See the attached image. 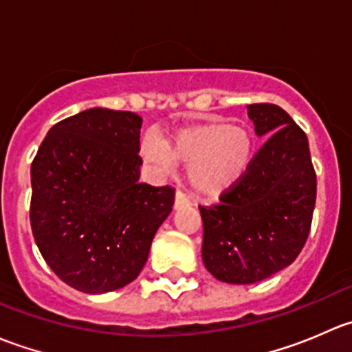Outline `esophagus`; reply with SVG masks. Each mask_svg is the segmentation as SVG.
<instances>
[{
	"label": "esophagus",
	"mask_w": 352,
	"mask_h": 352,
	"mask_svg": "<svg viewBox=\"0 0 352 352\" xmlns=\"http://www.w3.org/2000/svg\"><path fill=\"white\" fill-rule=\"evenodd\" d=\"M186 204H189V197H187L184 192H180V190H177L175 201H173V208L179 209V208H182V206H186Z\"/></svg>",
	"instance_id": "esophagus-1"
}]
</instances>
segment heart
I'll return each instance as SVG.
<instances>
[{"instance_id": "obj_1", "label": "heart", "mask_w": 352, "mask_h": 352, "mask_svg": "<svg viewBox=\"0 0 352 352\" xmlns=\"http://www.w3.org/2000/svg\"><path fill=\"white\" fill-rule=\"evenodd\" d=\"M254 138L242 126L209 122L180 129L166 141L146 136L141 156L158 170L173 163L189 166V182L204 197H221L235 189L248 172Z\"/></svg>"}]
</instances>
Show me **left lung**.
Returning a JSON list of instances; mask_svg holds the SVG:
<instances>
[{
  "mask_svg": "<svg viewBox=\"0 0 352 352\" xmlns=\"http://www.w3.org/2000/svg\"><path fill=\"white\" fill-rule=\"evenodd\" d=\"M247 110L255 134L267 141L219 204L199 206L202 262L230 285L258 283L293 264L310 233L317 199L307 134L278 105Z\"/></svg>",
  "mask_w": 352,
  "mask_h": 352,
  "instance_id": "left-lung-1",
  "label": "left lung"
}]
</instances>
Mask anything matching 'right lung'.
I'll list each match as a JSON object with an SVG mask.
<instances>
[{
    "label": "right lung",
    "instance_id": "obj_1",
    "mask_svg": "<svg viewBox=\"0 0 352 352\" xmlns=\"http://www.w3.org/2000/svg\"><path fill=\"white\" fill-rule=\"evenodd\" d=\"M141 124L126 110H83L54 124L32 162L35 243L56 276L83 293L134 281L172 212V187L138 182Z\"/></svg>",
    "mask_w": 352,
    "mask_h": 352
}]
</instances>
